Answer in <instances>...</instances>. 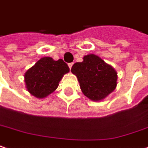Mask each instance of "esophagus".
<instances>
[{
    "instance_id": "obj_1",
    "label": "esophagus",
    "mask_w": 148,
    "mask_h": 148,
    "mask_svg": "<svg viewBox=\"0 0 148 148\" xmlns=\"http://www.w3.org/2000/svg\"><path fill=\"white\" fill-rule=\"evenodd\" d=\"M72 66H73V63H69V69H71Z\"/></svg>"
}]
</instances>
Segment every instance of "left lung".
<instances>
[{
    "instance_id": "obj_1",
    "label": "left lung",
    "mask_w": 148,
    "mask_h": 148,
    "mask_svg": "<svg viewBox=\"0 0 148 148\" xmlns=\"http://www.w3.org/2000/svg\"><path fill=\"white\" fill-rule=\"evenodd\" d=\"M71 72L77 76L84 95L92 100L106 98L116 87V70L94 54L84 57L81 63H75Z\"/></svg>"
}]
</instances>
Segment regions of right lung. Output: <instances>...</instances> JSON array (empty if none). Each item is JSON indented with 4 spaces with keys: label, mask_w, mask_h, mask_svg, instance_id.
Segmentation results:
<instances>
[{
    "label": "right lung",
    "mask_w": 148,
    "mask_h": 148,
    "mask_svg": "<svg viewBox=\"0 0 148 148\" xmlns=\"http://www.w3.org/2000/svg\"><path fill=\"white\" fill-rule=\"evenodd\" d=\"M69 72V68L63 59L42 58L25 74L27 89L37 98H44L56 90L64 74Z\"/></svg>",
    "instance_id": "1"
}]
</instances>
